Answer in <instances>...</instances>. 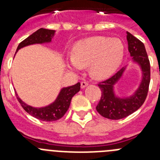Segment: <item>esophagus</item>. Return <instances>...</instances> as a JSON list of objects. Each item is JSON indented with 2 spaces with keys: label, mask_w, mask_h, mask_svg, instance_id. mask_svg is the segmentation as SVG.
I'll return each mask as SVG.
<instances>
[{
  "label": "esophagus",
  "mask_w": 160,
  "mask_h": 160,
  "mask_svg": "<svg viewBox=\"0 0 160 160\" xmlns=\"http://www.w3.org/2000/svg\"><path fill=\"white\" fill-rule=\"evenodd\" d=\"M88 86V82L86 81H82L81 82V87L82 88H85L86 87H87Z\"/></svg>",
  "instance_id": "obj_1"
}]
</instances>
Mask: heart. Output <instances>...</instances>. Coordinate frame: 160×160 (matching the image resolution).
<instances>
[{
	"instance_id": "b5f03b06",
	"label": "heart",
	"mask_w": 160,
	"mask_h": 160,
	"mask_svg": "<svg viewBox=\"0 0 160 160\" xmlns=\"http://www.w3.org/2000/svg\"><path fill=\"white\" fill-rule=\"evenodd\" d=\"M125 46L119 38L97 36L76 42L68 66L73 70L89 66L90 75L102 80L112 76L121 66Z\"/></svg>"
}]
</instances>
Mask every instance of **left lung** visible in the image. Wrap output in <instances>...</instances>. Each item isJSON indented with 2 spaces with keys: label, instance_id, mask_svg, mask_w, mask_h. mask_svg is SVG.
<instances>
[{
  "label": "left lung",
  "instance_id": "left-lung-1",
  "mask_svg": "<svg viewBox=\"0 0 160 160\" xmlns=\"http://www.w3.org/2000/svg\"><path fill=\"white\" fill-rule=\"evenodd\" d=\"M128 51L134 62L140 66L142 70V81L138 89L129 97L120 98L114 94V85L122 78L125 67H122L114 75L98 85L102 91L101 99L96 110L102 116L109 119H121L136 111L143 104L149 88L151 70L150 62L143 43L138 38L127 32Z\"/></svg>",
  "mask_w": 160,
  "mask_h": 160
}]
</instances>
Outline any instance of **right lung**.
Here are the masks:
<instances>
[{
    "label": "right lung",
    "mask_w": 160,
    "mask_h": 160,
    "mask_svg": "<svg viewBox=\"0 0 160 160\" xmlns=\"http://www.w3.org/2000/svg\"><path fill=\"white\" fill-rule=\"evenodd\" d=\"M55 30L52 29H47L41 28L36 32H34L30 36L25 38V40L22 41L18 45L17 52L20 49L25 47V46H30L33 44H42V43H49L51 42L52 38L54 36ZM80 82L77 84L70 86V87H64L61 90L60 93L58 95L57 98L53 103L49 104V106L44 107H32L31 106L27 105L26 103L24 102L16 93L17 98L20 102L21 106L27 113H29L32 117L40 119L42 121L46 122H51V121H56L60 119L64 116L66 111L70 107V102L74 94H77L80 90Z\"/></svg>",
    "instance_id": "right-lung-1"
}]
</instances>
